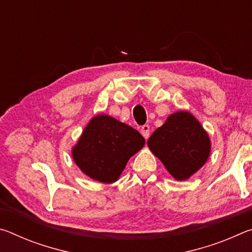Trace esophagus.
Segmentation results:
<instances>
[{"label": "esophagus", "mask_w": 252, "mask_h": 252, "mask_svg": "<svg viewBox=\"0 0 252 252\" xmlns=\"http://www.w3.org/2000/svg\"><path fill=\"white\" fill-rule=\"evenodd\" d=\"M141 134L144 136V139L148 140L149 136H150V126H149L148 125H144L141 127Z\"/></svg>", "instance_id": "34e87169"}]
</instances>
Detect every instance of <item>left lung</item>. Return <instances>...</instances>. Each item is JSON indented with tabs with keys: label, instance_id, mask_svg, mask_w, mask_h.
<instances>
[{
	"label": "left lung",
	"instance_id": "1",
	"mask_svg": "<svg viewBox=\"0 0 252 252\" xmlns=\"http://www.w3.org/2000/svg\"><path fill=\"white\" fill-rule=\"evenodd\" d=\"M151 152L178 181L201 169L211 151L208 132L188 111H178L167 118L148 140Z\"/></svg>",
	"mask_w": 252,
	"mask_h": 252
}]
</instances>
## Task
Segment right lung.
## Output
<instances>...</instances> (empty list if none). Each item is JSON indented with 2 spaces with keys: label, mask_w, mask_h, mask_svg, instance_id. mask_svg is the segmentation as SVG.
<instances>
[{
  "label": "right lung",
  "mask_w": 252,
  "mask_h": 252,
  "mask_svg": "<svg viewBox=\"0 0 252 252\" xmlns=\"http://www.w3.org/2000/svg\"><path fill=\"white\" fill-rule=\"evenodd\" d=\"M144 143L146 140L133 127L108 114H97L72 148V158L85 176L102 183H113Z\"/></svg>",
  "instance_id": "1"
}]
</instances>
